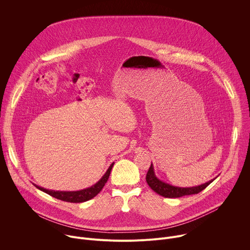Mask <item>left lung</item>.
<instances>
[{"label": "left lung", "mask_w": 250, "mask_h": 250, "mask_svg": "<svg viewBox=\"0 0 250 250\" xmlns=\"http://www.w3.org/2000/svg\"><path fill=\"white\" fill-rule=\"evenodd\" d=\"M217 178V177H216ZM215 178V179H216ZM209 180L207 183L198 185V186H194V187H177V186H172L168 183H165L161 180H159L158 178L156 177L155 173H154V168H153V164L151 163L149 170L147 171L146 174V182L148 184V186L157 194H159L162 197L165 198H179V197H183V196H187V195H194V194H198L201 191H203L206 187H208L213 180Z\"/></svg>", "instance_id": "obj_1"}]
</instances>
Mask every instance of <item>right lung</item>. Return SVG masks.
I'll return each mask as SVG.
<instances>
[{
    "mask_svg": "<svg viewBox=\"0 0 250 250\" xmlns=\"http://www.w3.org/2000/svg\"><path fill=\"white\" fill-rule=\"evenodd\" d=\"M115 162H113L110 167L108 168V170L105 171V173L103 175V177L101 179L93 186L83 189V190H79V191H54V190H48V189H44L42 187H40L38 185L33 184L38 189H40L41 191L52 196L53 198H56L58 200L64 201V202H69V203H83L86 201H89L91 199H93L95 196H97L101 190L103 189V187L104 186V184L108 181L112 168L114 166Z\"/></svg>",
    "mask_w": 250,
    "mask_h": 250,
    "instance_id": "1",
    "label": "right lung"
}]
</instances>
